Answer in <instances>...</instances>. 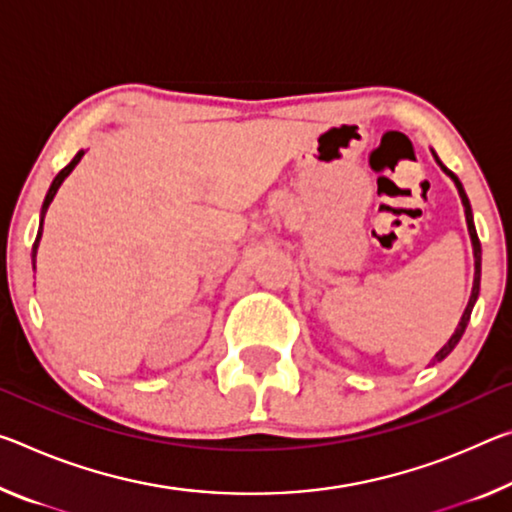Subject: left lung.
Here are the masks:
<instances>
[{
  "label": "left lung",
  "instance_id": "8db88e82",
  "mask_svg": "<svg viewBox=\"0 0 512 512\" xmlns=\"http://www.w3.org/2000/svg\"><path fill=\"white\" fill-rule=\"evenodd\" d=\"M433 152V157H435V161H437V166H440L442 170H444V175H449L451 180H453V184H456V189H458V196H460V200H462V207H465V221H467V230H469V239H472V248H474V285H472V296H469V303H467V307H465V312H462V316H460V321H458V328L453 330V335L449 337V342H446L440 351L435 353V358L431 360V364H435V362H442L446 355H449L453 348H456V344L460 342V337L465 335V328H467V323H469V316H472V310H474V305H476V300H478V291H481V241H478V234H476V227H474V214H472V205H469V198H467V193H465V189H462V184H460V180L456 175L451 173L449 168H446L442 161H440V157H437L435 154V150H431Z\"/></svg>",
  "mask_w": 512,
  "mask_h": 512
}]
</instances>
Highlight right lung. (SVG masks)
<instances>
[{"instance_id": "add662e5", "label": "right lung", "mask_w": 512, "mask_h": 512, "mask_svg": "<svg viewBox=\"0 0 512 512\" xmlns=\"http://www.w3.org/2000/svg\"><path fill=\"white\" fill-rule=\"evenodd\" d=\"M84 150H79L77 154H75V159L70 161V164L61 170L59 175L54 177V182H52V186H50V191H47V196H45V200H43V207H40V225H38V234H36V241H34V248H31V264H34V269H36V253H38V243H40V237H43V221H45V214H47V209H50V205H52V200H54V196H56V191H59V186L63 184V180H66V177L72 173V170H75V166L79 164L81 161V157H84Z\"/></svg>"}]
</instances>
